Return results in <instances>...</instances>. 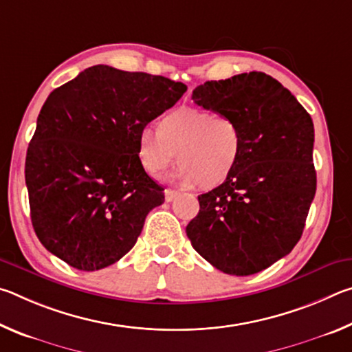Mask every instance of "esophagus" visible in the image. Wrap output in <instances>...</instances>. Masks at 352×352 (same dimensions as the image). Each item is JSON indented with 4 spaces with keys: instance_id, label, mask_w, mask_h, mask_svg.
Returning <instances> with one entry per match:
<instances>
[{
    "instance_id": "34e87169",
    "label": "esophagus",
    "mask_w": 352,
    "mask_h": 352,
    "mask_svg": "<svg viewBox=\"0 0 352 352\" xmlns=\"http://www.w3.org/2000/svg\"><path fill=\"white\" fill-rule=\"evenodd\" d=\"M178 195V190H174V189H166L164 190V197H166V201H172Z\"/></svg>"
}]
</instances>
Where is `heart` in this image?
<instances>
[{"mask_svg":"<svg viewBox=\"0 0 352 352\" xmlns=\"http://www.w3.org/2000/svg\"><path fill=\"white\" fill-rule=\"evenodd\" d=\"M242 151V132L233 118L188 105L160 118L157 132L146 129L138 136V157L147 172L162 174L177 158L180 166L175 177L201 189L228 180Z\"/></svg>","mask_w":352,"mask_h":352,"instance_id":"obj_1","label":"heart"}]
</instances>
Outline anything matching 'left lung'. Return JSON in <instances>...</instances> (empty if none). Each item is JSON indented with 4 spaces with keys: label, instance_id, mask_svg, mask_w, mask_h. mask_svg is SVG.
<instances>
[{
    "label": "left lung",
    "instance_id": "1",
    "mask_svg": "<svg viewBox=\"0 0 352 352\" xmlns=\"http://www.w3.org/2000/svg\"><path fill=\"white\" fill-rule=\"evenodd\" d=\"M192 99L239 124L243 151L233 175L199 195L186 234L217 270L254 275L289 254L305 230L317 189L312 118L259 71L205 82Z\"/></svg>",
    "mask_w": 352,
    "mask_h": 352
}]
</instances>
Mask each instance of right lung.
<instances>
[{
    "label": "right lung",
    "instance_id": "obj_1",
    "mask_svg": "<svg viewBox=\"0 0 352 352\" xmlns=\"http://www.w3.org/2000/svg\"><path fill=\"white\" fill-rule=\"evenodd\" d=\"M186 91L163 76L96 65L40 110L25 177L35 234L77 270L115 264L164 201L138 157V136Z\"/></svg>",
    "mask_w": 352,
    "mask_h": 352
}]
</instances>
